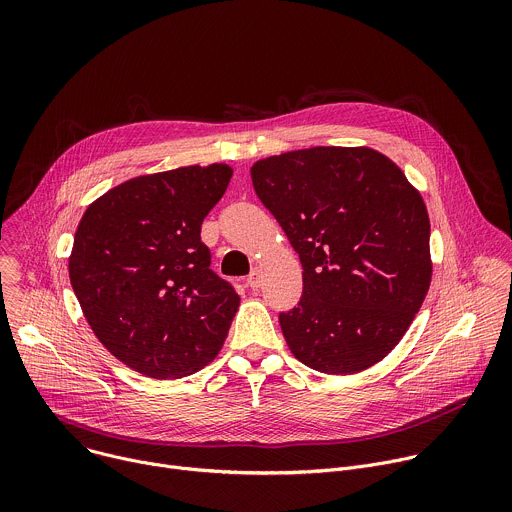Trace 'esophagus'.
<instances>
[{
    "label": "esophagus",
    "instance_id": "1",
    "mask_svg": "<svg viewBox=\"0 0 512 512\" xmlns=\"http://www.w3.org/2000/svg\"><path fill=\"white\" fill-rule=\"evenodd\" d=\"M247 285H249L251 289H257V287L261 285V271H259V269H253V271H251V275L247 277Z\"/></svg>",
    "mask_w": 512,
    "mask_h": 512
}]
</instances>
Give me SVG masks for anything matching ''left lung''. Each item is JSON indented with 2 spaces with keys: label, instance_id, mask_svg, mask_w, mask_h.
<instances>
[{
  "label": "left lung",
  "instance_id": "obj_1",
  "mask_svg": "<svg viewBox=\"0 0 512 512\" xmlns=\"http://www.w3.org/2000/svg\"><path fill=\"white\" fill-rule=\"evenodd\" d=\"M251 180L304 267L298 308L279 314L291 354L326 375L367 371L405 336L431 283L419 190L367 145L269 156Z\"/></svg>",
  "mask_w": 512,
  "mask_h": 512
}]
</instances>
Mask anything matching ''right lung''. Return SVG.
Returning <instances> with one entry per match:
<instances>
[{
  "label": "right lung",
  "mask_w": 512,
  "mask_h": 512,
  "mask_svg": "<svg viewBox=\"0 0 512 512\" xmlns=\"http://www.w3.org/2000/svg\"><path fill=\"white\" fill-rule=\"evenodd\" d=\"M233 176L227 164L145 174L85 210L68 275L99 342L129 369L182 379L214 360L241 298L210 271L200 227Z\"/></svg>",
  "instance_id": "1"
}]
</instances>
